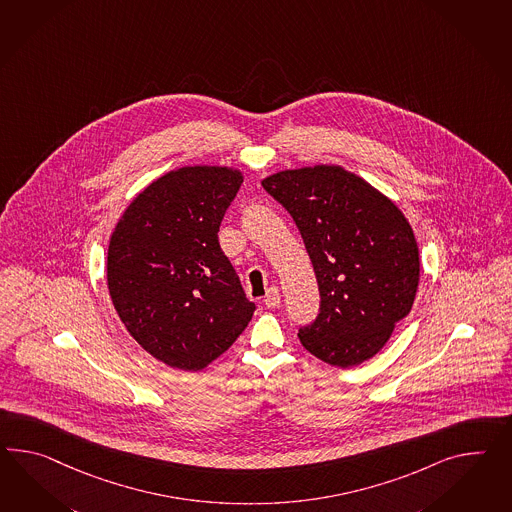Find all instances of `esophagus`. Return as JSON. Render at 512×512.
<instances>
[{"label": "esophagus", "mask_w": 512, "mask_h": 512, "mask_svg": "<svg viewBox=\"0 0 512 512\" xmlns=\"http://www.w3.org/2000/svg\"><path fill=\"white\" fill-rule=\"evenodd\" d=\"M263 304H265L267 308H278V306H280V293H278V289H269L267 295L263 297Z\"/></svg>", "instance_id": "1"}]
</instances>
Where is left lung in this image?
<instances>
[{"label":"left lung","mask_w":512,"mask_h":512,"mask_svg":"<svg viewBox=\"0 0 512 512\" xmlns=\"http://www.w3.org/2000/svg\"><path fill=\"white\" fill-rule=\"evenodd\" d=\"M263 189L301 232L319 286V314L299 328L306 351L330 366L379 353L407 317L420 282V252L390 198L334 165L276 172Z\"/></svg>","instance_id":"left-lung-1"}]
</instances>
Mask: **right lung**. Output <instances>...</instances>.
Wrapping results in <instances>:
<instances>
[{"mask_svg": "<svg viewBox=\"0 0 512 512\" xmlns=\"http://www.w3.org/2000/svg\"><path fill=\"white\" fill-rule=\"evenodd\" d=\"M241 184V172L228 167H184L148 185L115 226L111 301L135 341L167 366L204 369L256 310L219 245Z\"/></svg>", "mask_w": 512, "mask_h": 512, "instance_id": "1", "label": "right lung"}]
</instances>
